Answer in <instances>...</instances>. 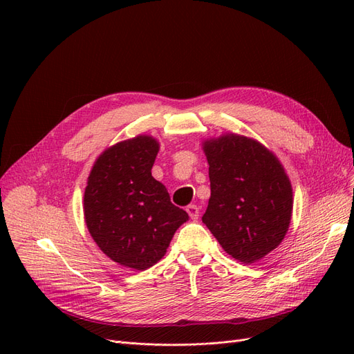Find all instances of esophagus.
<instances>
[{
  "label": "esophagus",
  "instance_id": "1",
  "mask_svg": "<svg viewBox=\"0 0 354 354\" xmlns=\"http://www.w3.org/2000/svg\"><path fill=\"white\" fill-rule=\"evenodd\" d=\"M186 211H187V214L190 216V218L196 220L199 217V208L196 205H187Z\"/></svg>",
  "mask_w": 354,
  "mask_h": 354
}]
</instances>
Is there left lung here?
Wrapping results in <instances>:
<instances>
[{
  "label": "left lung",
  "mask_w": 354,
  "mask_h": 354,
  "mask_svg": "<svg viewBox=\"0 0 354 354\" xmlns=\"http://www.w3.org/2000/svg\"><path fill=\"white\" fill-rule=\"evenodd\" d=\"M211 196L202 221L234 260L255 263L285 238L292 187L276 156L252 138L226 134L203 143Z\"/></svg>",
  "instance_id": "8db88e82"
}]
</instances>
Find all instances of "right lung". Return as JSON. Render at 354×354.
I'll return each mask as SVG.
<instances>
[{
    "instance_id": "right-lung-1",
    "label": "right lung",
    "mask_w": 354,
    "mask_h": 354,
    "mask_svg": "<svg viewBox=\"0 0 354 354\" xmlns=\"http://www.w3.org/2000/svg\"><path fill=\"white\" fill-rule=\"evenodd\" d=\"M155 138L138 136L104 151L91 169L84 194L88 232L111 260L146 270L167 252L176 230L187 221L152 177Z\"/></svg>"
}]
</instances>
